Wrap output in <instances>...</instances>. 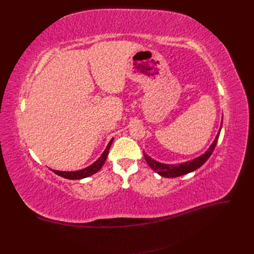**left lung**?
<instances>
[{"label": "left lung", "instance_id": "1", "mask_svg": "<svg viewBox=\"0 0 254 254\" xmlns=\"http://www.w3.org/2000/svg\"><path fill=\"white\" fill-rule=\"evenodd\" d=\"M220 130H221V127L219 128V131H218L216 137H215L214 142L211 144L209 149H207L203 153V155L199 156L190 161H187V162H183L180 164H165V163H161V162H158V161H156V160L151 159L149 156L146 155V153H144V158L146 160V162L148 163V165L152 168L153 171H155L157 174H159L160 176L165 177V178H175V177L187 175L189 173L196 171L197 168L203 165L206 162V160L211 157L215 146H216V144H217Z\"/></svg>", "mask_w": 254, "mask_h": 254}]
</instances>
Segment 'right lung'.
I'll use <instances>...</instances> for the list:
<instances>
[{
  "instance_id": "1",
  "label": "right lung",
  "mask_w": 254,
  "mask_h": 254,
  "mask_svg": "<svg viewBox=\"0 0 254 254\" xmlns=\"http://www.w3.org/2000/svg\"><path fill=\"white\" fill-rule=\"evenodd\" d=\"M112 142H113V139L109 142L108 145H107V147L102 153V156L99 157L94 163H92L88 167L82 168V170H79V171H74V172H63V171H55V170H53V172L60 177H64V178L70 179V180H79V179L87 178V177L94 175L103 167L107 157H108V152Z\"/></svg>"
}]
</instances>
